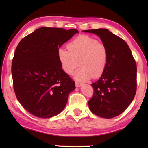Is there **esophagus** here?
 Returning <instances> with one entry per match:
<instances>
[{"label":"esophagus","instance_id":"esophagus-1","mask_svg":"<svg viewBox=\"0 0 148 148\" xmlns=\"http://www.w3.org/2000/svg\"><path fill=\"white\" fill-rule=\"evenodd\" d=\"M82 83L80 82H76V87H80L81 85H82Z\"/></svg>","mask_w":148,"mask_h":148}]
</instances>
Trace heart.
Returning <instances> with one entry per match:
<instances>
[{
	"label": "heart",
	"mask_w": 148,
	"mask_h": 148,
	"mask_svg": "<svg viewBox=\"0 0 148 148\" xmlns=\"http://www.w3.org/2000/svg\"><path fill=\"white\" fill-rule=\"evenodd\" d=\"M61 68L66 74H74L78 81L99 78L105 72L108 63L107 48L97 39L88 36H79L67 44V48H60L57 51Z\"/></svg>",
	"instance_id": "1"
}]
</instances>
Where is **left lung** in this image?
I'll return each mask as SVG.
<instances>
[{"label": "left lung", "instance_id": "8db88e82", "mask_svg": "<svg viewBox=\"0 0 148 148\" xmlns=\"http://www.w3.org/2000/svg\"><path fill=\"white\" fill-rule=\"evenodd\" d=\"M100 37L108 51V63L100 79L92 84L90 111L104 118L119 115L132 102L137 90V65L129 46L108 29L83 30Z\"/></svg>", "mask_w": 148, "mask_h": 148}]
</instances>
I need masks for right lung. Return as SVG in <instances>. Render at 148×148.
Returning <instances> with one entry per match:
<instances>
[{"label":"right lung","mask_w":148,"mask_h":148,"mask_svg":"<svg viewBox=\"0 0 148 148\" xmlns=\"http://www.w3.org/2000/svg\"><path fill=\"white\" fill-rule=\"evenodd\" d=\"M76 29L43 27L25 37L16 48L11 73L16 97L30 114L51 118L65 108L76 86L62 70L57 51Z\"/></svg>","instance_id":"add662e5"}]
</instances>
